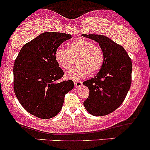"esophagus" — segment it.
Returning a JSON list of instances; mask_svg holds the SVG:
<instances>
[{"label": "esophagus", "instance_id": "esophagus-1", "mask_svg": "<svg viewBox=\"0 0 150 150\" xmlns=\"http://www.w3.org/2000/svg\"><path fill=\"white\" fill-rule=\"evenodd\" d=\"M83 85V83L81 81H75L74 82V86L76 88H80V87L82 86Z\"/></svg>", "mask_w": 150, "mask_h": 150}]
</instances>
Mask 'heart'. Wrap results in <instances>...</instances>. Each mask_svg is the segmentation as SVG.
Here are the masks:
<instances>
[{
  "instance_id": "heart-1",
  "label": "heart",
  "mask_w": 150,
  "mask_h": 150,
  "mask_svg": "<svg viewBox=\"0 0 150 150\" xmlns=\"http://www.w3.org/2000/svg\"><path fill=\"white\" fill-rule=\"evenodd\" d=\"M74 59H76L78 65L65 74L68 79L78 81L84 78L90 72L91 74L100 71L104 62L102 48L96 44L83 39H76L67 45V50L57 49L54 52V59L63 69H69Z\"/></svg>"
}]
</instances>
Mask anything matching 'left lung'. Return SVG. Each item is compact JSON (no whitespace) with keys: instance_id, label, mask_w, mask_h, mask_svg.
I'll list each match as a JSON object with an SVG mask.
<instances>
[{"instance_id":"left-lung-1","label":"left lung","mask_w":150,"mask_h":150,"mask_svg":"<svg viewBox=\"0 0 150 150\" xmlns=\"http://www.w3.org/2000/svg\"><path fill=\"white\" fill-rule=\"evenodd\" d=\"M81 36L98 43L104 53V62L98 73L83 82L89 89L83 105L94 116L106 115L125 100L131 86L132 61L125 49L108 37L93 34Z\"/></svg>"}]
</instances>
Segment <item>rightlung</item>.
<instances>
[{
	"instance_id": "right-lung-1",
	"label": "right lung",
	"mask_w": 150,
	"mask_h": 150,
	"mask_svg": "<svg viewBox=\"0 0 150 150\" xmlns=\"http://www.w3.org/2000/svg\"><path fill=\"white\" fill-rule=\"evenodd\" d=\"M71 35L47 32L25 44L14 66V91L18 101L33 115L42 119L56 116L62 110L65 94L74 88L71 80L56 83L64 71L54 52Z\"/></svg>"
}]
</instances>
